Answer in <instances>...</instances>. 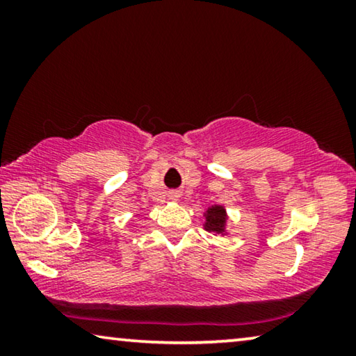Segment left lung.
Here are the masks:
<instances>
[{
	"mask_svg": "<svg viewBox=\"0 0 356 356\" xmlns=\"http://www.w3.org/2000/svg\"><path fill=\"white\" fill-rule=\"evenodd\" d=\"M226 225V212L221 206H213L207 210L206 213V229L210 232L221 234L225 231Z\"/></svg>",
	"mask_w": 356,
	"mask_h": 356,
	"instance_id": "1",
	"label": "left lung"
}]
</instances>
